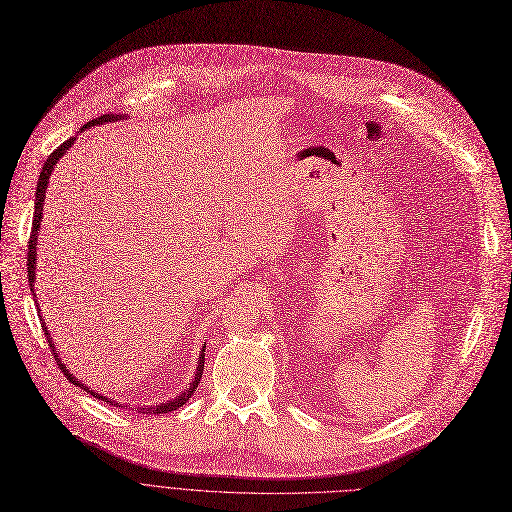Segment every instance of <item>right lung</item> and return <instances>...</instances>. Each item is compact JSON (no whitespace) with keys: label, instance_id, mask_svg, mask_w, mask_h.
I'll return each mask as SVG.
<instances>
[{"label":"right lung","instance_id":"add662e5","mask_svg":"<svg viewBox=\"0 0 512 512\" xmlns=\"http://www.w3.org/2000/svg\"><path fill=\"white\" fill-rule=\"evenodd\" d=\"M122 117H128L126 113H107V115H101V117H97V119H93V122H86L84 126H82V130H88V128H93V126H101V124H107V122H117V119H122ZM80 130V132H82ZM76 142V136H72L70 140H66L64 144H59L53 153L47 157V161H45V165H43V169H41V175H39V182H37V194H35V219H33V231H30V239H28V264H26V270H28V283H30V291H33V297H37V293H35V270H37V246H39V229H41V221H43V204H45V190H47V184H49V177H51V173H53V169H55V165H57V161L62 159L68 150H70V146ZM39 310V308H37ZM41 324H43V333H45V337H47V341H49V347H51V351H53V357H55V362H57V366H59V370L64 372V376L72 382V384H76V386H80L82 390H86L88 395H93L95 399H101V401H105V403H111V405H119L117 401H113V399H107V397H103L101 393H95V390H90V386H86V384H82L68 368H66V364H62V357H59V353L55 351V345H53V339H51V333L47 330V324L43 322V316H41ZM206 347V345H204ZM204 347L200 349V357H198V368H196V374H194V380L190 382V386H186L182 393H179L175 399H169V401H165V403H159V405H144V407H138V413H148V415H155V413H169V411H175V409H179L182 405H186L188 401H190V397L194 395V390H196V386L200 384V378H202V370H204ZM128 407V405H126Z\"/></svg>","mask_w":512,"mask_h":512}]
</instances>
